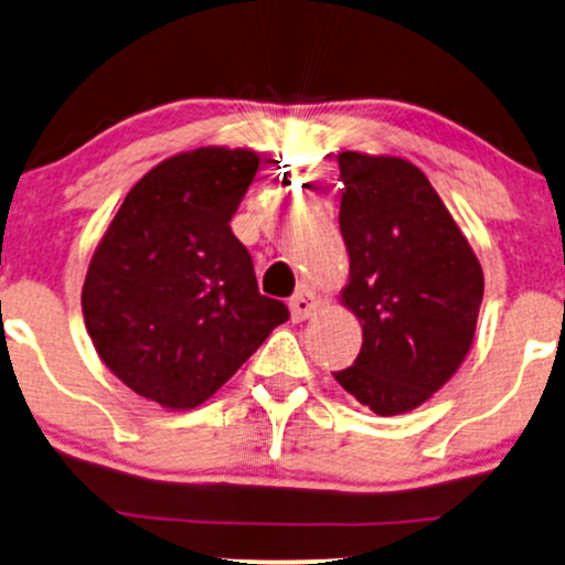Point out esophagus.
Returning a JSON list of instances; mask_svg holds the SVG:
<instances>
[{
  "instance_id": "34e87169",
  "label": "esophagus",
  "mask_w": 565,
  "mask_h": 565,
  "mask_svg": "<svg viewBox=\"0 0 565 565\" xmlns=\"http://www.w3.org/2000/svg\"><path fill=\"white\" fill-rule=\"evenodd\" d=\"M319 296L315 294V290L311 288H303L298 290V294L290 298V317H294V322H306V319H309L311 315H315V311L319 309Z\"/></svg>"
}]
</instances>
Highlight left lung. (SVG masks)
I'll return each instance as SVG.
<instances>
[{
    "instance_id": "obj_1",
    "label": "left lung",
    "mask_w": 565,
    "mask_h": 565,
    "mask_svg": "<svg viewBox=\"0 0 565 565\" xmlns=\"http://www.w3.org/2000/svg\"><path fill=\"white\" fill-rule=\"evenodd\" d=\"M340 233L348 282L340 303L361 322L343 390L380 416L419 408L475 343L482 264L427 175L408 159L340 151Z\"/></svg>"
}]
</instances>
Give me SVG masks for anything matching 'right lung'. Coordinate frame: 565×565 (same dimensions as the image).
<instances>
[{"label":"right lung","instance_id":"obj_1","mask_svg":"<svg viewBox=\"0 0 565 565\" xmlns=\"http://www.w3.org/2000/svg\"><path fill=\"white\" fill-rule=\"evenodd\" d=\"M259 151L199 146L130 188L90 256L81 306L99 359L167 411L212 398L277 324L254 262L230 230Z\"/></svg>","mask_w":565,"mask_h":565}]
</instances>
